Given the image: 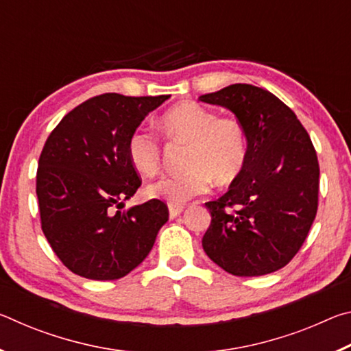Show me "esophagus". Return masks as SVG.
Wrapping results in <instances>:
<instances>
[{"label":"esophagus","instance_id":"esophagus-1","mask_svg":"<svg viewBox=\"0 0 351 351\" xmlns=\"http://www.w3.org/2000/svg\"><path fill=\"white\" fill-rule=\"evenodd\" d=\"M184 210V204H178V203H169V213L170 218H176L180 213Z\"/></svg>","mask_w":351,"mask_h":351}]
</instances>
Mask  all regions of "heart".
<instances>
[{
	"label": "heart",
	"instance_id": "1",
	"mask_svg": "<svg viewBox=\"0 0 351 351\" xmlns=\"http://www.w3.org/2000/svg\"><path fill=\"white\" fill-rule=\"evenodd\" d=\"M159 128L170 142L187 145L182 159L186 170L148 184L147 197L180 204L206 193L212 181L218 186L230 184L245 169L249 142L239 119L218 117L204 105L182 102L164 112ZM127 154L139 173L152 176L161 167V141L145 128H136L128 136Z\"/></svg>",
	"mask_w": 351,
	"mask_h": 351
}]
</instances>
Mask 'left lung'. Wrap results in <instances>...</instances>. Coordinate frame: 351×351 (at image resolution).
Wrapping results in <instances>:
<instances>
[{
  "instance_id": "1",
  "label": "left lung",
  "mask_w": 351,
  "mask_h": 351,
  "mask_svg": "<svg viewBox=\"0 0 351 351\" xmlns=\"http://www.w3.org/2000/svg\"><path fill=\"white\" fill-rule=\"evenodd\" d=\"M199 100L232 111L249 142L240 176L206 203L212 221L204 252L232 276L271 274L299 252L317 213L319 161L310 134L263 88L235 83Z\"/></svg>"
}]
</instances>
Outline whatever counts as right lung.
<instances>
[{
  "label": "right lung",
  "instance_id": "right-lung-1",
  "mask_svg": "<svg viewBox=\"0 0 351 351\" xmlns=\"http://www.w3.org/2000/svg\"><path fill=\"white\" fill-rule=\"evenodd\" d=\"M169 97L100 94L69 111L46 139L37 169L41 229L74 274L91 280L127 276L169 219L167 204L156 198L114 210L142 182L128 159V136Z\"/></svg>",
  "mask_w": 351,
  "mask_h": 351
}]
</instances>
